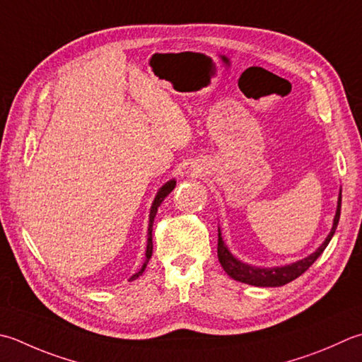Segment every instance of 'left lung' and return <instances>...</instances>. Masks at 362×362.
<instances>
[{
  "label": "left lung",
  "mask_w": 362,
  "mask_h": 362,
  "mask_svg": "<svg viewBox=\"0 0 362 362\" xmlns=\"http://www.w3.org/2000/svg\"><path fill=\"white\" fill-rule=\"evenodd\" d=\"M341 204H342V189L339 193V199H337V210H336V216H334V223H332V229L328 233V237L325 242L318 246V250L315 252L310 254V256L304 257L301 260H296L293 264H288L284 267H272V268H260V267H252L243 264L242 260L235 259L228 250V246L223 242L221 232L218 229V259L219 264L224 268V272L228 273L232 279L245 282V284L250 286H256V287H281L286 286L288 282H292L293 279L298 278L308 268L314 264V262L322 256V252L325 251V247L328 246L331 242L332 235H334L336 228L339 224V218H341Z\"/></svg>",
  "instance_id": "obj_1"
}]
</instances>
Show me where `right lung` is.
<instances>
[{
    "mask_svg": "<svg viewBox=\"0 0 362 362\" xmlns=\"http://www.w3.org/2000/svg\"><path fill=\"white\" fill-rule=\"evenodd\" d=\"M175 188V180H169V182H166L165 185H163L160 189H158V193H157V196H155V199H153V202H152V207H151V215H148V229H147V250H146V260H144V264H143V267H141V270L138 272V273H134L132 278H130V281H134V279H138L141 274H143V272L146 270V267H147V264H148V259L152 257V250H153V245H152V226H153V219H155V215H157V211H158V207H160V204L165 201V197L171 193V191Z\"/></svg>",
    "mask_w": 362,
    "mask_h": 362,
    "instance_id": "1",
    "label": "right lung"
}]
</instances>
